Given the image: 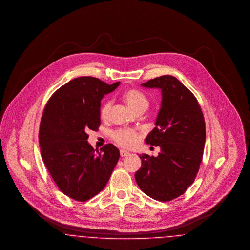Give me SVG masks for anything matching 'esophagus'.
Returning <instances> with one entry per match:
<instances>
[{"instance_id":"1","label":"esophagus","mask_w":250,"mask_h":250,"mask_svg":"<svg viewBox=\"0 0 250 250\" xmlns=\"http://www.w3.org/2000/svg\"><path fill=\"white\" fill-rule=\"evenodd\" d=\"M128 155H129V153H128V152H126V151H125V150H121V151H120V155H121L122 157L127 156Z\"/></svg>"}]
</instances>
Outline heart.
Wrapping results in <instances>:
<instances>
[{
	"label": "heart",
	"mask_w": 250,
	"mask_h": 250,
	"mask_svg": "<svg viewBox=\"0 0 250 250\" xmlns=\"http://www.w3.org/2000/svg\"><path fill=\"white\" fill-rule=\"evenodd\" d=\"M124 100L133 111L137 109H146L149 106V100L146 95L139 90L129 89L125 92ZM111 107V101H107L101 108V116L106 118ZM112 139L122 147L131 148L135 146L139 141L137 132L130 129H119L112 133Z\"/></svg>",
	"instance_id": "obj_1"
}]
</instances>
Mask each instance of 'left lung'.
Segmentation results:
<instances>
[{
    "mask_svg": "<svg viewBox=\"0 0 250 250\" xmlns=\"http://www.w3.org/2000/svg\"><path fill=\"white\" fill-rule=\"evenodd\" d=\"M142 86L161 90L156 126L145 139L161 152L156 157L139 155L142 167L135 179L147 196L169 202L183 195L197 176L206 139L204 117L195 95L175 77L161 76Z\"/></svg>",
    "mask_w": 250,
    "mask_h": 250,
    "instance_id": "obj_1",
    "label": "left lung"
}]
</instances>
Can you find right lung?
<instances>
[{
  "label": "right lung",
  "instance_id": "obj_1",
  "mask_svg": "<svg viewBox=\"0 0 250 250\" xmlns=\"http://www.w3.org/2000/svg\"><path fill=\"white\" fill-rule=\"evenodd\" d=\"M119 84L76 78L51 95L44 108L38 136L41 156L60 190L75 201L86 202L103 190L119 160L113 144L95 152L87 142V131L100 125L101 99Z\"/></svg>",
  "mask_w": 250,
  "mask_h": 250
}]
</instances>
